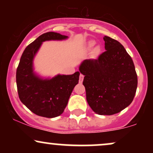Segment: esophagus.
Masks as SVG:
<instances>
[{
    "mask_svg": "<svg viewBox=\"0 0 153 153\" xmlns=\"http://www.w3.org/2000/svg\"><path fill=\"white\" fill-rule=\"evenodd\" d=\"M83 78H84L83 75L80 74V76H79V82H80V83H82V80H83Z\"/></svg>",
    "mask_w": 153,
    "mask_h": 153,
    "instance_id": "obj_1",
    "label": "esophagus"
}]
</instances>
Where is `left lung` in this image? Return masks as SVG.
Segmentation results:
<instances>
[{
    "mask_svg": "<svg viewBox=\"0 0 153 153\" xmlns=\"http://www.w3.org/2000/svg\"><path fill=\"white\" fill-rule=\"evenodd\" d=\"M104 52L97 59H85L79 71L85 75L82 84L86 100L95 113L113 115L132 102L137 87L134 62L117 40L104 36Z\"/></svg>",
    "mask_w": 153,
    "mask_h": 153,
    "instance_id": "obj_1",
    "label": "left lung"
}]
</instances>
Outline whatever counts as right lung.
Instances as JSON below:
<instances>
[{"mask_svg": "<svg viewBox=\"0 0 153 153\" xmlns=\"http://www.w3.org/2000/svg\"><path fill=\"white\" fill-rule=\"evenodd\" d=\"M68 36L57 32L42 34L26 47L16 71V85L21 101L35 114L47 118L61 115L73 88L78 83L79 72L43 78L34 72V59L44 42L62 41Z\"/></svg>", "mask_w": 153, "mask_h": 153, "instance_id": "obj_1", "label": "right lung"}]
</instances>
